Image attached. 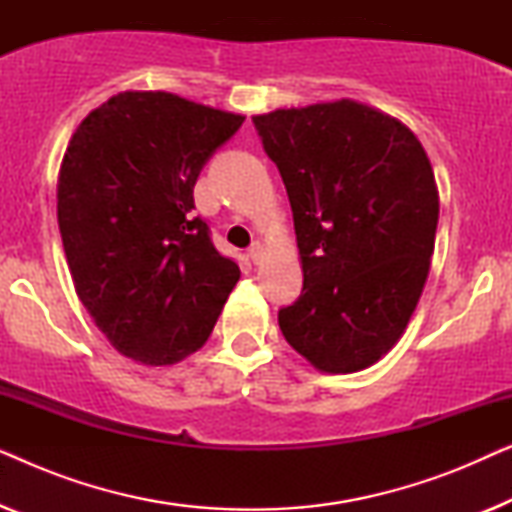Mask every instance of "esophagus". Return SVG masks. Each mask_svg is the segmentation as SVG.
<instances>
[{
  "label": "esophagus",
  "mask_w": 512,
  "mask_h": 512,
  "mask_svg": "<svg viewBox=\"0 0 512 512\" xmlns=\"http://www.w3.org/2000/svg\"><path fill=\"white\" fill-rule=\"evenodd\" d=\"M249 258H251V263H261L263 261V244L261 242H254L249 247Z\"/></svg>",
  "instance_id": "obj_1"
}]
</instances>
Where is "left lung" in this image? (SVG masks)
I'll use <instances>...</instances> for the list:
<instances>
[{"label": "left lung", "mask_w": 512, "mask_h": 512, "mask_svg": "<svg viewBox=\"0 0 512 512\" xmlns=\"http://www.w3.org/2000/svg\"><path fill=\"white\" fill-rule=\"evenodd\" d=\"M289 193L303 291L279 310L286 342L324 373L382 359L429 275L438 188L401 121L352 100L254 116Z\"/></svg>", "instance_id": "1"}]
</instances>
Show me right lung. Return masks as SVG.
<instances>
[{
    "mask_svg": "<svg viewBox=\"0 0 512 512\" xmlns=\"http://www.w3.org/2000/svg\"><path fill=\"white\" fill-rule=\"evenodd\" d=\"M244 116L172 93H118L67 146L58 226L90 317L118 352L170 366L205 345L240 279L193 216L202 167Z\"/></svg>",
    "mask_w": 512,
    "mask_h": 512,
    "instance_id": "obj_1",
    "label": "right lung"
}]
</instances>
